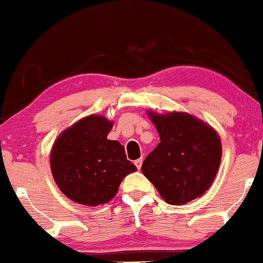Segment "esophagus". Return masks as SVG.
I'll return each instance as SVG.
<instances>
[{"label": "esophagus", "instance_id": "esophagus-1", "mask_svg": "<svg viewBox=\"0 0 263 263\" xmlns=\"http://www.w3.org/2000/svg\"><path fill=\"white\" fill-rule=\"evenodd\" d=\"M142 162H143L142 159H138V160H136V161H135V165L137 166L138 170H141V167H142Z\"/></svg>", "mask_w": 263, "mask_h": 263}]
</instances>
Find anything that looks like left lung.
Here are the masks:
<instances>
[{
  "label": "left lung",
  "mask_w": 263,
  "mask_h": 263,
  "mask_svg": "<svg viewBox=\"0 0 263 263\" xmlns=\"http://www.w3.org/2000/svg\"><path fill=\"white\" fill-rule=\"evenodd\" d=\"M148 115L160 143L143 162V175L170 205L201 197L220 167L222 145L217 132L187 112Z\"/></svg>",
  "instance_id": "1"
}]
</instances>
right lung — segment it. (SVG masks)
I'll use <instances>...</instances> for the list:
<instances>
[{"instance_id":"1","label":"right lung","mask_w":263,"mask_h":263,"mask_svg":"<svg viewBox=\"0 0 263 263\" xmlns=\"http://www.w3.org/2000/svg\"><path fill=\"white\" fill-rule=\"evenodd\" d=\"M111 127L112 121L104 116H86L64 129L53 144V178L78 204L97 206L110 201L122 179L137 171L120 143L107 138Z\"/></svg>"}]
</instances>
